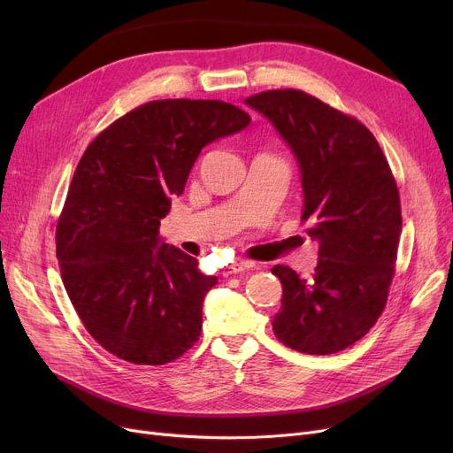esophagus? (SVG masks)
<instances>
[{
    "label": "esophagus",
    "instance_id": "1",
    "mask_svg": "<svg viewBox=\"0 0 453 453\" xmlns=\"http://www.w3.org/2000/svg\"><path fill=\"white\" fill-rule=\"evenodd\" d=\"M248 268H250V263H231V265H227V266L224 268L222 275H224V277L236 275V273H241V272H244V270H248Z\"/></svg>",
    "mask_w": 453,
    "mask_h": 453
}]
</instances>
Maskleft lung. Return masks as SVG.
Here are the masks:
<instances>
[{
    "label": "left lung",
    "instance_id": "1",
    "mask_svg": "<svg viewBox=\"0 0 453 453\" xmlns=\"http://www.w3.org/2000/svg\"><path fill=\"white\" fill-rule=\"evenodd\" d=\"M246 104L290 147L301 173V220L319 244L312 279L272 270L282 284L273 332L297 352L343 350L384 312L395 273L402 214L389 163L360 121L304 91H263Z\"/></svg>",
    "mask_w": 453,
    "mask_h": 453
}]
</instances>
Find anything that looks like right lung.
<instances>
[{
    "instance_id": "1",
    "label": "right lung",
    "mask_w": 453,
    "mask_h": 453,
    "mask_svg": "<svg viewBox=\"0 0 453 453\" xmlns=\"http://www.w3.org/2000/svg\"><path fill=\"white\" fill-rule=\"evenodd\" d=\"M250 123L222 101H152L101 132L77 165L57 226L58 266L86 330L121 360L163 365L198 342L219 279L165 244L159 220L202 149Z\"/></svg>"
}]
</instances>
